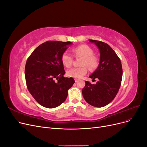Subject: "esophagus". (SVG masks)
Wrapping results in <instances>:
<instances>
[{
  "instance_id": "obj_1",
  "label": "esophagus",
  "mask_w": 147,
  "mask_h": 147,
  "mask_svg": "<svg viewBox=\"0 0 147 147\" xmlns=\"http://www.w3.org/2000/svg\"><path fill=\"white\" fill-rule=\"evenodd\" d=\"M75 82H76V83L78 82V79H75Z\"/></svg>"
}]
</instances>
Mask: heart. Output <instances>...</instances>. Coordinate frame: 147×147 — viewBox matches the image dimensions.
Wrapping results in <instances>:
<instances>
[{
  "instance_id": "obj_1",
  "label": "heart",
  "mask_w": 147,
  "mask_h": 147,
  "mask_svg": "<svg viewBox=\"0 0 147 147\" xmlns=\"http://www.w3.org/2000/svg\"><path fill=\"white\" fill-rule=\"evenodd\" d=\"M72 51L75 57H81L80 67L70 69L67 71V75L69 77L80 78L85 75L88 72L87 66L89 69L94 70L98 67L99 60L95 55L92 49L87 45H80L74 48ZM61 62L66 67H70L73 63V57L68 53L64 52L61 55Z\"/></svg>"
}]
</instances>
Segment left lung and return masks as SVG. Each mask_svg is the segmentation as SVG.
<instances>
[{
	"mask_svg": "<svg viewBox=\"0 0 147 147\" xmlns=\"http://www.w3.org/2000/svg\"><path fill=\"white\" fill-rule=\"evenodd\" d=\"M90 42L95 43L100 54L98 67L90 78H97L99 81L95 84L85 81L82 94L89 104L102 107L110 103L117 94L122 80V65L116 53L107 43L94 40Z\"/></svg>",
	"mask_w": 147,
	"mask_h": 147,
	"instance_id": "obj_1",
	"label": "left lung"
}]
</instances>
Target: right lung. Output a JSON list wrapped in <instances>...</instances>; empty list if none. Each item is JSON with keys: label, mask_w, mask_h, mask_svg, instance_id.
Wrapping results in <instances>:
<instances>
[{"label": "right lung", "mask_w": 147, "mask_h": 147, "mask_svg": "<svg viewBox=\"0 0 147 147\" xmlns=\"http://www.w3.org/2000/svg\"><path fill=\"white\" fill-rule=\"evenodd\" d=\"M70 42L47 41L40 45L26 61L25 78L29 92L39 104L52 109L65 100L73 78H65L61 55Z\"/></svg>", "instance_id": "1"}]
</instances>
